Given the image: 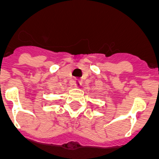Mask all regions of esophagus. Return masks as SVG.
<instances>
[{
  "instance_id": "obj_1",
  "label": "esophagus",
  "mask_w": 159,
  "mask_h": 159,
  "mask_svg": "<svg viewBox=\"0 0 159 159\" xmlns=\"http://www.w3.org/2000/svg\"><path fill=\"white\" fill-rule=\"evenodd\" d=\"M82 84H83V81H82V80L76 79L74 81V85H75V87H76V88H79L80 86H82Z\"/></svg>"
}]
</instances>
